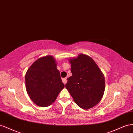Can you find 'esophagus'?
Masks as SVG:
<instances>
[{
  "mask_svg": "<svg viewBox=\"0 0 133 133\" xmlns=\"http://www.w3.org/2000/svg\"><path fill=\"white\" fill-rule=\"evenodd\" d=\"M62 82H63V83H64V84H66V83L67 82V78H63L62 79Z\"/></svg>",
  "mask_w": 133,
  "mask_h": 133,
  "instance_id": "1",
  "label": "esophagus"
}]
</instances>
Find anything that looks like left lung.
<instances>
[{"label": "left lung", "instance_id": "8db88e82", "mask_svg": "<svg viewBox=\"0 0 133 133\" xmlns=\"http://www.w3.org/2000/svg\"><path fill=\"white\" fill-rule=\"evenodd\" d=\"M72 75L65 85L74 101L79 108H93L103 97L105 81L104 75L92 58L84 54L69 59Z\"/></svg>", "mask_w": 133, "mask_h": 133}]
</instances>
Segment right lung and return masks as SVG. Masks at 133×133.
Returning a JSON list of instances; mask_svg holds the SVG:
<instances>
[{
    "label": "right lung",
    "mask_w": 133,
    "mask_h": 133,
    "mask_svg": "<svg viewBox=\"0 0 133 133\" xmlns=\"http://www.w3.org/2000/svg\"><path fill=\"white\" fill-rule=\"evenodd\" d=\"M26 90L34 103L47 107L55 101L64 88L54 57L37 59L29 67L25 76Z\"/></svg>",
    "instance_id": "add662e5"
}]
</instances>
